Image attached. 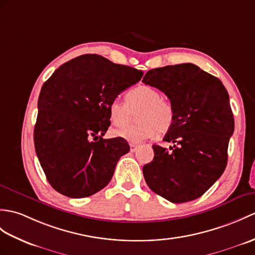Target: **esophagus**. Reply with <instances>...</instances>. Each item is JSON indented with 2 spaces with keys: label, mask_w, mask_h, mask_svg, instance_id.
I'll use <instances>...</instances> for the list:
<instances>
[{
  "label": "esophagus",
  "mask_w": 255,
  "mask_h": 255,
  "mask_svg": "<svg viewBox=\"0 0 255 255\" xmlns=\"http://www.w3.org/2000/svg\"><path fill=\"white\" fill-rule=\"evenodd\" d=\"M130 151L131 152H135L138 149V144H134V143H130Z\"/></svg>",
  "instance_id": "esophagus-1"
}]
</instances>
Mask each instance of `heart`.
Wrapping results in <instances>:
<instances>
[{
    "label": "heart",
    "instance_id": "1",
    "mask_svg": "<svg viewBox=\"0 0 255 255\" xmlns=\"http://www.w3.org/2000/svg\"><path fill=\"white\" fill-rule=\"evenodd\" d=\"M110 117L115 126H125L132 120L133 113L139 111L140 123L131 127L118 128L115 134L132 143H139L155 135L165 133L171 128L175 111L168 101L162 99V93L150 86H139L127 94V102L116 98L110 104Z\"/></svg>",
    "mask_w": 255,
    "mask_h": 255
}]
</instances>
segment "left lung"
<instances>
[{
    "label": "left lung",
    "mask_w": 255,
    "mask_h": 255,
    "mask_svg": "<svg viewBox=\"0 0 255 255\" xmlns=\"http://www.w3.org/2000/svg\"><path fill=\"white\" fill-rule=\"evenodd\" d=\"M142 82L166 94L175 120L164 141L168 150L152 145L154 158L143 166L152 191L173 203L200 198L227 165L235 121L222 81L197 65L186 63L150 69Z\"/></svg>",
    "instance_id": "8db88e82"
}]
</instances>
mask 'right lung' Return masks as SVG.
<instances>
[{"instance_id": "add662e5", "label": "right lung", "mask_w": 255, "mask_h": 255, "mask_svg": "<svg viewBox=\"0 0 255 255\" xmlns=\"http://www.w3.org/2000/svg\"><path fill=\"white\" fill-rule=\"evenodd\" d=\"M143 73L97 54L78 56L57 68L41 89L33 140L47 181L69 198L99 192L129 152L124 138L103 139L110 104Z\"/></svg>"}]
</instances>
